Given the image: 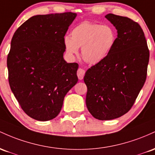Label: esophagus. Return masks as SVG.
Returning a JSON list of instances; mask_svg holds the SVG:
<instances>
[{"mask_svg":"<svg viewBox=\"0 0 155 155\" xmlns=\"http://www.w3.org/2000/svg\"><path fill=\"white\" fill-rule=\"evenodd\" d=\"M77 74H78V79L79 80H83V77L85 75V70L84 69L79 68L78 69V72H77Z\"/></svg>","mask_w":155,"mask_h":155,"instance_id":"esophagus-1","label":"esophagus"}]
</instances>
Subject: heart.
<instances>
[{
    "instance_id": "heart-1",
    "label": "heart",
    "mask_w": 155,
    "mask_h": 155,
    "mask_svg": "<svg viewBox=\"0 0 155 155\" xmlns=\"http://www.w3.org/2000/svg\"><path fill=\"white\" fill-rule=\"evenodd\" d=\"M116 39V32L111 26L84 21L72 29L71 37H64V44L69 55H77L79 48L82 47L83 60L87 63L97 64L108 56Z\"/></svg>"
}]
</instances>
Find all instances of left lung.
Returning <instances> with one entry per match:
<instances>
[{"instance_id": "8db88e82", "label": "left lung", "mask_w": 155, "mask_h": 155, "mask_svg": "<svg viewBox=\"0 0 155 155\" xmlns=\"http://www.w3.org/2000/svg\"><path fill=\"white\" fill-rule=\"evenodd\" d=\"M105 18L117 30V38L105 59L86 71V103L99 120L119 118L133 107L147 75L149 50L138 22L114 14Z\"/></svg>"}]
</instances>
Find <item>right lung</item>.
I'll return each mask as SVG.
<instances>
[{
	"instance_id": "right-lung-1",
	"label": "right lung",
	"mask_w": 155,
	"mask_h": 155,
	"mask_svg": "<svg viewBox=\"0 0 155 155\" xmlns=\"http://www.w3.org/2000/svg\"><path fill=\"white\" fill-rule=\"evenodd\" d=\"M77 14L36 15L22 23L7 57L8 83L24 112L49 121L61 110L64 97L78 83L77 63L64 59V39Z\"/></svg>"
}]
</instances>
